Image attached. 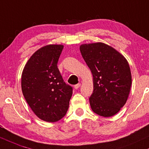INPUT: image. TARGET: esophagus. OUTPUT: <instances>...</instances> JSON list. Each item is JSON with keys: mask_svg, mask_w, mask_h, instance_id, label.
<instances>
[{"mask_svg": "<svg viewBox=\"0 0 149 149\" xmlns=\"http://www.w3.org/2000/svg\"><path fill=\"white\" fill-rule=\"evenodd\" d=\"M81 86V84H76V85H74V88L75 89H78V88H79V86Z\"/></svg>", "mask_w": 149, "mask_h": 149, "instance_id": "34e87169", "label": "esophagus"}]
</instances>
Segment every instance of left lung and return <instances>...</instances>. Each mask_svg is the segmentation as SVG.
Wrapping results in <instances>:
<instances>
[{"label":"left lung","mask_w":149,"mask_h":149,"mask_svg":"<svg viewBox=\"0 0 149 149\" xmlns=\"http://www.w3.org/2000/svg\"><path fill=\"white\" fill-rule=\"evenodd\" d=\"M79 50L93 74V91L89 98L91 109L100 116H113L126 103L131 88L128 62L103 43L82 44Z\"/></svg>","instance_id":"obj_1"}]
</instances>
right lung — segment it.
<instances>
[{"mask_svg": "<svg viewBox=\"0 0 149 149\" xmlns=\"http://www.w3.org/2000/svg\"><path fill=\"white\" fill-rule=\"evenodd\" d=\"M63 45H47L36 51L22 74V91L35 115L49 123L58 121L66 114L72 87L67 84L58 70Z\"/></svg>", "mask_w": 149, "mask_h": 149, "instance_id": "right-lung-1", "label": "right lung"}]
</instances>
